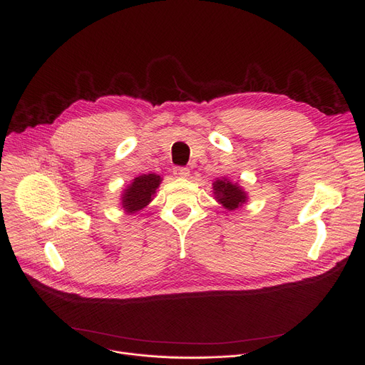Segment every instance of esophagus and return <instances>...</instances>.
Listing matches in <instances>:
<instances>
[{
    "label": "esophagus",
    "instance_id": "obj_1",
    "mask_svg": "<svg viewBox=\"0 0 365 365\" xmlns=\"http://www.w3.org/2000/svg\"><path fill=\"white\" fill-rule=\"evenodd\" d=\"M173 173H175L176 178H187L189 176V168L187 167H176L175 170H173Z\"/></svg>",
    "mask_w": 365,
    "mask_h": 365
}]
</instances>
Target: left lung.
<instances>
[{"mask_svg":"<svg viewBox=\"0 0 365 365\" xmlns=\"http://www.w3.org/2000/svg\"><path fill=\"white\" fill-rule=\"evenodd\" d=\"M215 195L216 200L227 210H235L238 207H241L247 197L244 190L235 183L229 182V180H216L215 183Z\"/></svg>","mask_w":365,"mask_h":365,"instance_id":"8db88e82","label":"left lung"}]
</instances>
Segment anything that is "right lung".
Masks as SVG:
<instances>
[{
  "instance_id": "1",
  "label": "right lung",
  "mask_w": 365,
  "mask_h": 365,
  "mask_svg": "<svg viewBox=\"0 0 365 365\" xmlns=\"http://www.w3.org/2000/svg\"><path fill=\"white\" fill-rule=\"evenodd\" d=\"M161 178L157 175H142L133 180L128 189L124 190L123 207L125 212L134 213L146 207L152 195L155 194V189L160 186Z\"/></svg>"
}]
</instances>
